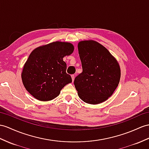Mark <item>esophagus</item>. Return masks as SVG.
Here are the masks:
<instances>
[{"instance_id":"34e87169","label":"esophagus","mask_w":149,"mask_h":149,"mask_svg":"<svg viewBox=\"0 0 149 149\" xmlns=\"http://www.w3.org/2000/svg\"><path fill=\"white\" fill-rule=\"evenodd\" d=\"M71 78H72V81H74V74L71 75Z\"/></svg>"}]
</instances>
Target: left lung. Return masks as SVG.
Segmentation results:
<instances>
[{
	"label": "left lung",
	"instance_id": "obj_1",
	"mask_svg": "<svg viewBox=\"0 0 149 149\" xmlns=\"http://www.w3.org/2000/svg\"><path fill=\"white\" fill-rule=\"evenodd\" d=\"M78 49L83 69L74 81L78 95L86 103H102L118 86L119 65L106 47L95 41L79 42Z\"/></svg>",
	"mask_w": 149,
	"mask_h": 149
}]
</instances>
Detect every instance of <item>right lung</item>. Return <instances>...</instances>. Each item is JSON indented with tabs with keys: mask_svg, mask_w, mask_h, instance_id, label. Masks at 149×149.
<instances>
[{
	"mask_svg": "<svg viewBox=\"0 0 149 149\" xmlns=\"http://www.w3.org/2000/svg\"><path fill=\"white\" fill-rule=\"evenodd\" d=\"M74 50L71 43L54 42L34 49L25 63L21 73L23 83L35 99L49 101L60 94L63 87L72 82L66 73L63 57Z\"/></svg>",
	"mask_w": 149,
	"mask_h": 149,
	"instance_id": "add662e5",
	"label": "right lung"
}]
</instances>
